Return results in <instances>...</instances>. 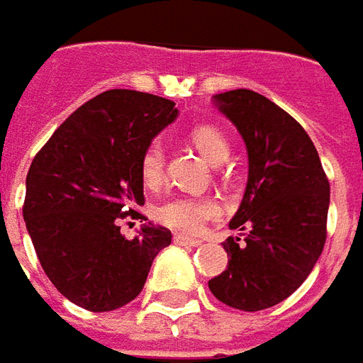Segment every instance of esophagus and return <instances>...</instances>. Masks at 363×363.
<instances>
[{"instance_id":"obj_1","label":"esophagus","mask_w":363,"mask_h":363,"mask_svg":"<svg viewBox=\"0 0 363 363\" xmlns=\"http://www.w3.org/2000/svg\"><path fill=\"white\" fill-rule=\"evenodd\" d=\"M174 242H176L177 246H191V248H195V246H201V240H197V238H189V236H182V235L174 236Z\"/></svg>"}]
</instances>
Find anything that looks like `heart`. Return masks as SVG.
Instances as JSON below:
<instances>
[{"label": "heart", "mask_w": 363, "mask_h": 363, "mask_svg": "<svg viewBox=\"0 0 363 363\" xmlns=\"http://www.w3.org/2000/svg\"><path fill=\"white\" fill-rule=\"evenodd\" d=\"M194 145L203 152V156L213 164H220L228 158L230 146L227 136L223 135L217 127L211 125H199L191 130ZM140 179L148 187L160 186L164 177V148L158 138L150 140L140 154L138 164ZM220 213V205L217 199L209 195H174L162 203L156 209V218L164 227L172 228L182 235H197L201 233L205 223L215 218Z\"/></svg>", "instance_id": "1"}]
</instances>
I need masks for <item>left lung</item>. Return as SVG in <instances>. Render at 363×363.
<instances>
[{
	"mask_svg": "<svg viewBox=\"0 0 363 363\" xmlns=\"http://www.w3.org/2000/svg\"><path fill=\"white\" fill-rule=\"evenodd\" d=\"M248 150V184L223 242L228 266L209 279L233 309H269L315 268L326 240L330 186L313 140L291 115L252 89L215 95Z\"/></svg>",
	"mask_w": 363,
	"mask_h": 363,
	"instance_id": "8db88e82",
	"label": "left lung"
}]
</instances>
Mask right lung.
I'll return each instance as SVG.
<instances>
[{
  "label": "right lung",
  "instance_id": "1",
  "mask_svg": "<svg viewBox=\"0 0 363 363\" xmlns=\"http://www.w3.org/2000/svg\"><path fill=\"white\" fill-rule=\"evenodd\" d=\"M174 101L135 89H109L54 130L27 174L23 218L52 285L82 309L105 313L135 299L156 254L172 242L145 225L133 240L121 218L145 205L140 154L176 119Z\"/></svg>",
  "mask_w": 363,
  "mask_h": 363
}]
</instances>
